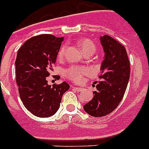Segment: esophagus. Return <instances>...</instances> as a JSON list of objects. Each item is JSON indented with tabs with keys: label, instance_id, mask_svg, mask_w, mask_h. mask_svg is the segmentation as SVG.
<instances>
[{
	"label": "esophagus",
	"instance_id": "34e87169",
	"mask_svg": "<svg viewBox=\"0 0 149 149\" xmlns=\"http://www.w3.org/2000/svg\"><path fill=\"white\" fill-rule=\"evenodd\" d=\"M72 88H75L78 91H83L84 90V88H79V87H75V86H72Z\"/></svg>",
	"mask_w": 149,
	"mask_h": 149
}]
</instances>
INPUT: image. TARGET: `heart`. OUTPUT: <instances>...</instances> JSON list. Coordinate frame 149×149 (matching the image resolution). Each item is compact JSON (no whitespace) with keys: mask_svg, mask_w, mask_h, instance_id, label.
Listing matches in <instances>:
<instances>
[{"mask_svg":"<svg viewBox=\"0 0 149 149\" xmlns=\"http://www.w3.org/2000/svg\"><path fill=\"white\" fill-rule=\"evenodd\" d=\"M79 46L84 54L88 52H93L95 51V45L91 40L88 38H83L79 41ZM65 46H63L58 51V57L60 58H63L65 52ZM91 70L88 67L83 66L71 65L65 70V76L69 80L75 83H80L82 81L84 76L90 74Z\"/></svg>","mask_w":149,"mask_h":149,"instance_id":"heart-1","label":"heart"}]
</instances>
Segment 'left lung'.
<instances>
[{
	"label": "left lung",
	"instance_id": "8db88e82",
	"mask_svg": "<svg viewBox=\"0 0 149 149\" xmlns=\"http://www.w3.org/2000/svg\"><path fill=\"white\" fill-rule=\"evenodd\" d=\"M105 53L101 65L97 91L93 99L84 106V110L93 117L106 116L116 109L127 88L130 64L125 47L109 35L100 37Z\"/></svg>",
	"mask_w": 149,
	"mask_h": 149
}]
</instances>
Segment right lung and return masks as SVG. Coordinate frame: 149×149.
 <instances>
[{
    "label": "right lung",
    "mask_w": 149,
    "mask_h": 149,
    "mask_svg": "<svg viewBox=\"0 0 149 149\" xmlns=\"http://www.w3.org/2000/svg\"><path fill=\"white\" fill-rule=\"evenodd\" d=\"M63 37L44 34L26 41L17 52L16 83L24 107L35 116L48 118L58 111L69 84L48 85L47 77L56 62Z\"/></svg>",
    "instance_id": "right-lung-1"
}]
</instances>
